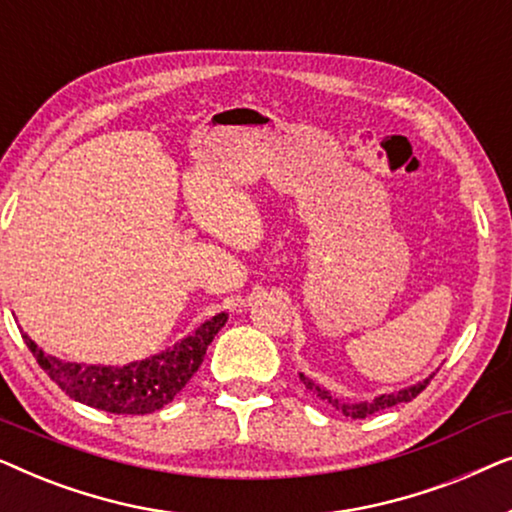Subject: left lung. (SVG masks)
<instances>
[{
    "instance_id": "8db88e82",
    "label": "left lung",
    "mask_w": 512,
    "mask_h": 512,
    "mask_svg": "<svg viewBox=\"0 0 512 512\" xmlns=\"http://www.w3.org/2000/svg\"><path fill=\"white\" fill-rule=\"evenodd\" d=\"M433 375H436V373H431L429 377H426V380L417 382V384H410V387H405V389L389 391V394H380V396H375L373 401H342V398L333 396L331 391H328L326 387H321V384H317L314 380H310V377L303 375V373H300V380H303V384H305L307 389L312 391V394H317V396L321 398V401L331 403L333 408H335V410H340L342 415H345V417L363 419V417H368V415H375V412H380V410H387V408H391V405L408 403V401H412V398H417V396L422 394V391L426 389V384L431 382V377H433Z\"/></svg>"
}]
</instances>
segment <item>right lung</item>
I'll return each instance as SVG.
<instances>
[{"label":"right lung","instance_id":"1","mask_svg":"<svg viewBox=\"0 0 512 512\" xmlns=\"http://www.w3.org/2000/svg\"><path fill=\"white\" fill-rule=\"evenodd\" d=\"M226 321V312L216 314L174 347L128 366L62 361L37 347L27 333H23V340L44 373L74 401L114 415H149L172 403V398L198 373L207 347Z\"/></svg>","mask_w":512,"mask_h":512}]
</instances>
